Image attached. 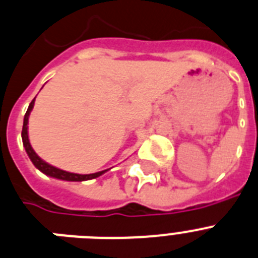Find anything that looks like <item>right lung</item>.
<instances>
[{"label":"right lung","mask_w":258,"mask_h":258,"mask_svg":"<svg viewBox=\"0 0 258 258\" xmlns=\"http://www.w3.org/2000/svg\"><path fill=\"white\" fill-rule=\"evenodd\" d=\"M34 103H35V99L30 103L27 112H26V114H24L23 127H22V141H23V146H24V149H26V153H27V155L30 156L31 162L34 163V166L36 167L39 171H41V172L45 173L47 176H50V177L65 180V181H86V180L96 179V177H99V176L103 175L104 172H107L108 169H105V171H100V172L90 173V175H79V173L66 172V171H62V169L50 166V164H48L47 162H44L41 158H39V155H37V154L34 151V149L31 147L30 140H28V132H27L28 116H30L31 111H32V108H34Z\"/></svg>","instance_id":"1"}]
</instances>
